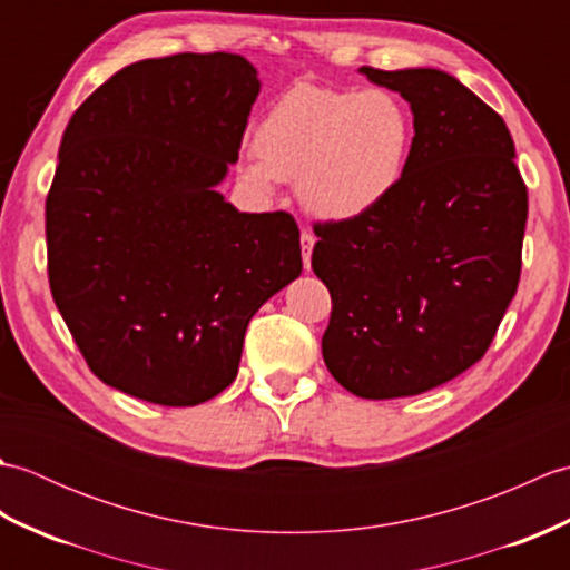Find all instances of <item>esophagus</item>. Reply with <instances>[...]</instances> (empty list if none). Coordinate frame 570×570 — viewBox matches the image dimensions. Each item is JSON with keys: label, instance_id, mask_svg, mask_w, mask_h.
<instances>
[{"label": "esophagus", "instance_id": "esophagus-1", "mask_svg": "<svg viewBox=\"0 0 570 570\" xmlns=\"http://www.w3.org/2000/svg\"><path fill=\"white\" fill-rule=\"evenodd\" d=\"M313 245H316V237H313L308 229H304V233H301V254H304V266H306V269H311Z\"/></svg>", "mask_w": 570, "mask_h": 570}]
</instances>
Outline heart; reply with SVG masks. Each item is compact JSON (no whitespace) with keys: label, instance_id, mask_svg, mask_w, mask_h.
<instances>
[{"label":"heart","instance_id":"heart-1","mask_svg":"<svg viewBox=\"0 0 570 570\" xmlns=\"http://www.w3.org/2000/svg\"><path fill=\"white\" fill-rule=\"evenodd\" d=\"M254 156L239 178L272 196L294 180L306 213L323 223H355L402 188L414 151L406 105L384 88L335 90L296 85L254 129Z\"/></svg>","mask_w":570,"mask_h":570}]
</instances>
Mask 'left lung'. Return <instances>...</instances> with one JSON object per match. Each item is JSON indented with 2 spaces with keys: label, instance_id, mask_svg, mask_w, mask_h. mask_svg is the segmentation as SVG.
Segmentation results:
<instances>
[{
  "label": "left lung",
  "instance_id": "8db88e82",
  "mask_svg": "<svg viewBox=\"0 0 570 570\" xmlns=\"http://www.w3.org/2000/svg\"><path fill=\"white\" fill-rule=\"evenodd\" d=\"M414 115L402 188L355 223L316 225L333 313L323 360L347 392H429L490 347L522 272L527 186L504 119L439 68H360Z\"/></svg>",
  "mask_w": 570,
  "mask_h": 570
}]
</instances>
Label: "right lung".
<instances>
[{"label":"right lung","instance_id":"1","mask_svg":"<svg viewBox=\"0 0 570 570\" xmlns=\"http://www.w3.org/2000/svg\"><path fill=\"white\" fill-rule=\"evenodd\" d=\"M262 82L237 53L137 60L63 131L46 200L48 282L98 377L196 406L237 377L254 313L298 278L288 213H239L237 164Z\"/></svg>","mask_w":570,"mask_h":570}]
</instances>
